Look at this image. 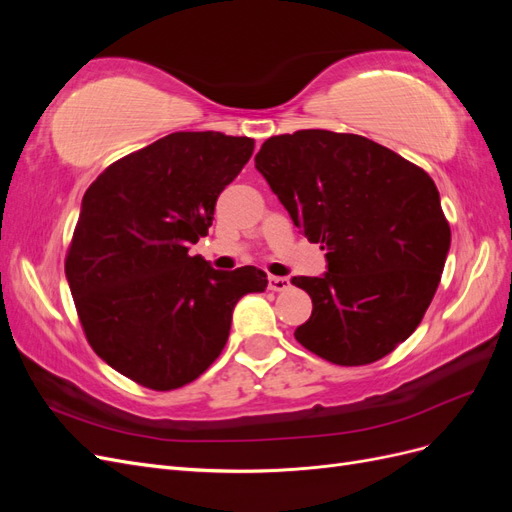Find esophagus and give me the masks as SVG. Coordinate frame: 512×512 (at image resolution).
I'll list each match as a JSON object with an SVG mask.
<instances>
[{
	"instance_id": "1",
	"label": "esophagus",
	"mask_w": 512,
	"mask_h": 512,
	"mask_svg": "<svg viewBox=\"0 0 512 512\" xmlns=\"http://www.w3.org/2000/svg\"><path fill=\"white\" fill-rule=\"evenodd\" d=\"M290 288V280L288 277H277V275H269V290L273 292H284Z\"/></svg>"
}]
</instances>
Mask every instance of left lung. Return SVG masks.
Here are the masks:
<instances>
[{
    "instance_id": "8db88e82",
    "label": "left lung",
    "mask_w": 512,
    "mask_h": 512,
    "mask_svg": "<svg viewBox=\"0 0 512 512\" xmlns=\"http://www.w3.org/2000/svg\"><path fill=\"white\" fill-rule=\"evenodd\" d=\"M258 173L327 271L292 277L312 297L294 331L335 365H367L414 333L438 290L451 247L436 183L423 168L359 134L299 130L271 136Z\"/></svg>"
}]
</instances>
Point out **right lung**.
<instances>
[{"label":"right lung","mask_w":512,"mask_h":512,"mask_svg":"<svg viewBox=\"0 0 512 512\" xmlns=\"http://www.w3.org/2000/svg\"><path fill=\"white\" fill-rule=\"evenodd\" d=\"M254 141L175 132L117 160L89 185L66 256V280L94 352L153 391L196 380L218 359L232 309L265 292L256 267L213 269L190 245Z\"/></svg>","instance_id":"obj_1"}]
</instances>
